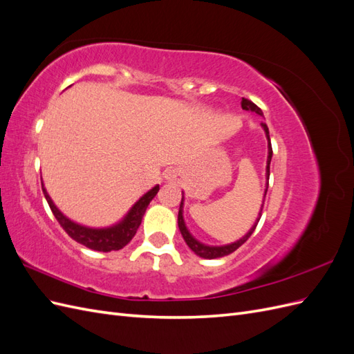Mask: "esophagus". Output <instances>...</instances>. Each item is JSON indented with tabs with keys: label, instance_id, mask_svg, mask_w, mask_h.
Instances as JSON below:
<instances>
[{
	"label": "esophagus",
	"instance_id": "34e87169",
	"mask_svg": "<svg viewBox=\"0 0 354 354\" xmlns=\"http://www.w3.org/2000/svg\"><path fill=\"white\" fill-rule=\"evenodd\" d=\"M177 177H178V173L176 169H169L168 173L165 174V178L168 180V181H174V180H177Z\"/></svg>",
	"mask_w": 354,
	"mask_h": 354
}]
</instances>
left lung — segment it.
I'll use <instances>...</instances> for the list:
<instances>
[{
  "label": "left lung",
  "instance_id": "8db88e82",
  "mask_svg": "<svg viewBox=\"0 0 354 354\" xmlns=\"http://www.w3.org/2000/svg\"><path fill=\"white\" fill-rule=\"evenodd\" d=\"M241 106L243 111H250V112H255L257 115H263L261 109L259 108V106L254 104L251 100L248 99H242L241 102ZM263 130L266 133V138H267V165H266V190H264V198H266V194H267V187H269V177H270V160H272V155H273V151H272V143H270V134H269V128H267V125L263 122L261 124ZM181 203H180V209H178V229L181 232V236H183L185 242L187 243L189 248L194 251L196 255L202 257V259H208V260H212V259H220V257H224V255H229L232 254L233 251H236L241 245H243L246 241H248V238L251 236V234L254 233L257 224H259L260 218H261V211H263V205H264V199H263V203H261V208H260V212H259V218L255 220V223L252 224V227L248 230V233L245 234V236H242L239 241L236 242H232V243H227V245H220V246H214V245H205L199 242L198 239H195L194 236H192V233L189 232V229L186 227V223H185V218H183V205H185V194L181 192Z\"/></svg>",
  "mask_w": 354,
  "mask_h": 354
}]
</instances>
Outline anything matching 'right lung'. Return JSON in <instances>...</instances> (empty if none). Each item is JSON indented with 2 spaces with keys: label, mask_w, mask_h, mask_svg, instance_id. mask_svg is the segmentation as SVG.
Here are the masks:
<instances>
[{
  "label": "right lung",
  "mask_w": 354,
  "mask_h": 354,
  "mask_svg": "<svg viewBox=\"0 0 354 354\" xmlns=\"http://www.w3.org/2000/svg\"><path fill=\"white\" fill-rule=\"evenodd\" d=\"M41 186H42V194H44L53 214H55V217L60 223V226L65 229V232L69 234V236L73 241H77L78 243L87 246L90 250L102 251V252L121 250L134 238L138 226L142 224V218L145 216L147 205L159 192V186L156 185L155 187L146 192V194L134 203L121 221H118L116 224L109 227L97 229V227L82 226V224L75 223L71 218H68L65 214L55 205V202H53V199L47 194V189L44 187L42 180H41Z\"/></svg>",
  "instance_id": "1"
}]
</instances>
